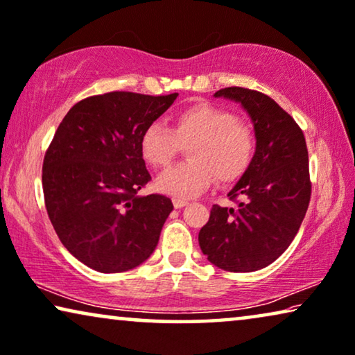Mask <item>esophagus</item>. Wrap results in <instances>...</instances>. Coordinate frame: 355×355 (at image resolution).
<instances>
[{
    "instance_id": "obj_1",
    "label": "esophagus",
    "mask_w": 355,
    "mask_h": 355,
    "mask_svg": "<svg viewBox=\"0 0 355 355\" xmlns=\"http://www.w3.org/2000/svg\"><path fill=\"white\" fill-rule=\"evenodd\" d=\"M173 205H174V208H184L186 205H189V202L184 198H173Z\"/></svg>"
}]
</instances>
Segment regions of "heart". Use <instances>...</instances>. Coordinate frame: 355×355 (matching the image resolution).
<instances>
[{"label": "heart", "mask_w": 355, "mask_h": 355, "mask_svg": "<svg viewBox=\"0 0 355 355\" xmlns=\"http://www.w3.org/2000/svg\"><path fill=\"white\" fill-rule=\"evenodd\" d=\"M182 146L189 160L166 169L157 187L174 197H193L219 182H234L254 157V132L232 112L209 104H193L171 116V128L158 123L147 126L141 136L142 157L155 168L171 163Z\"/></svg>", "instance_id": "heart-1"}]
</instances>
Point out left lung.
Wrapping results in <instances>:
<instances>
[{
    "label": "left lung",
    "instance_id": "1",
    "mask_svg": "<svg viewBox=\"0 0 355 355\" xmlns=\"http://www.w3.org/2000/svg\"><path fill=\"white\" fill-rule=\"evenodd\" d=\"M214 97L243 107L254 126L256 152L227 193L237 208L213 205L198 243L219 269L259 270L288 248L309 207L306 139L297 123L263 92L232 86L214 92Z\"/></svg>",
    "mask_w": 355,
    "mask_h": 355
}]
</instances>
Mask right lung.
<instances>
[{
	"instance_id": "obj_1",
	"label": "right lung",
	"mask_w": 355,
	"mask_h": 355,
	"mask_svg": "<svg viewBox=\"0 0 355 355\" xmlns=\"http://www.w3.org/2000/svg\"><path fill=\"white\" fill-rule=\"evenodd\" d=\"M178 92L147 96L114 91L69 110L43 162V192L62 245L91 269H135L153 253L171 200L137 192L150 181L141 136Z\"/></svg>"
}]
</instances>
